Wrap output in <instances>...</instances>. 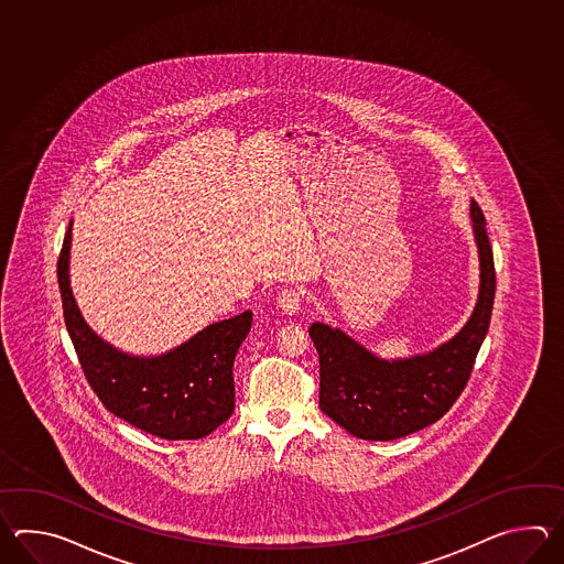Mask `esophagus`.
I'll return each mask as SVG.
<instances>
[{
  "instance_id": "1",
  "label": "esophagus",
  "mask_w": 564,
  "mask_h": 564,
  "mask_svg": "<svg viewBox=\"0 0 564 564\" xmlns=\"http://www.w3.org/2000/svg\"><path fill=\"white\" fill-rule=\"evenodd\" d=\"M276 304L280 311L292 316V314H299L300 306H302V296H300V292H296V290L286 288V290H282L278 294Z\"/></svg>"
}]
</instances>
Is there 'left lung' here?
Segmentation results:
<instances>
[{
    "label": "left lung",
    "instance_id": "left-lung-1",
    "mask_svg": "<svg viewBox=\"0 0 564 564\" xmlns=\"http://www.w3.org/2000/svg\"><path fill=\"white\" fill-rule=\"evenodd\" d=\"M478 248V300L459 333L430 352L381 359L340 328L312 323L308 328L321 360V409L350 435L391 442L442 420L468 383L490 326L496 272L486 217L469 205Z\"/></svg>",
    "mask_w": 564,
    "mask_h": 564
}]
</instances>
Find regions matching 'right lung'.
<instances>
[{
    "mask_svg": "<svg viewBox=\"0 0 564 564\" xmlns=\"http://www.w3.org/2000/svg\"><path fill=\"white\" fill-rule=\"evenodd\" d=\"M73 221L58 258L64 323L86 379L102 405L137 430L161 440H202L236 408L234 360L252 328L246 311L205 326L163 355H131L88 326L70 286Z\"/></svg>",
    "mask_w": 564,
    "mask_h": 564,
    "instance_id": "obj_1",
    "label": "right lung"
}]
</instances>
